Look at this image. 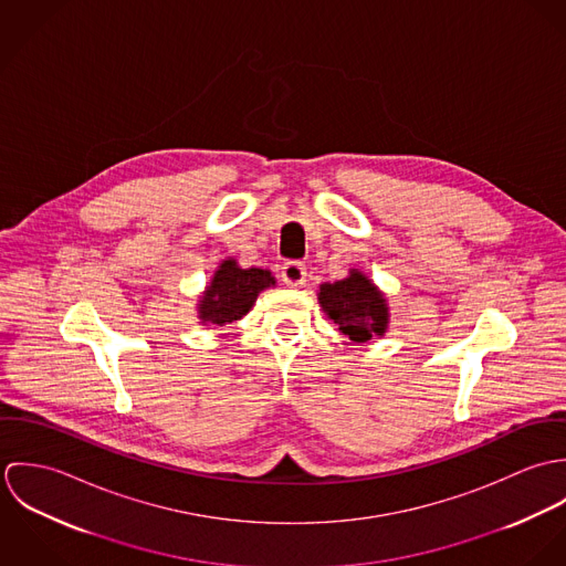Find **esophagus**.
<instances>
[{"label": "esophagus", "instance_id": "esophagus-1", "mask_svg": "<svg viewBox=\"0 0 566 566\" xmlns=\"http://www.w3.org/2000/svg\"><path fill=\"white\" fill-rule=\"evenodd\" d=\"M281 276H283V283L290 285V287H301L307 279V268L305 263L301 261H287L283 268H281Z\"/></svg>", "mask_w": 566, "mask_h": 566}]
</instances>
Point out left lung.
Returning <instances> with one entry per match:
<instances>
[{
	"mask_svg": "<svg viewBox=\"0 0 566 566\" xmlns=\"http://www.w3.org/2000/svg\"><path fill=\"white\" fill-rule=\"evenodd\" d=\"M326 316L353 342H368L384 335L388 307L381 292L357 270L348 279L324 283L318 294Z\"/></svg>",
	"mask_w": 566,
	"mask_h": 566,
	"instance_id": "left-lung-1",
	"label": "left lung"
}]
</instances>
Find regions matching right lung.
<instances>
[{"label": "right lung", "mask_w": 566, "mask_h": 566, "mask_svg": "<svg viewBox=\"0 0 566 566\" xmlns=\"http://www.w3.org/2000/svg\"><path fill=\"white\" fill-rule=\"evenodd\" d=\"M270 285H274V276L268 270H242L233 259H229L218 268L200 301V318L218 326L235 323L250 312L259 292Z\"/></svg>", "instance_id": "add662e5"}]
</instances>
